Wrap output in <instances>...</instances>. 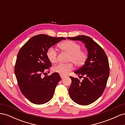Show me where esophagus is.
<instances>
[{
  "instance_id": "1",
  "label": "esophagus",
  "mask_w": 125,
  "mask_h": 125,
  "mask_svg": "<svg viewBox=\"0 0 125 125\" xmlns=\"http://www.w3.org/2000/svg\"><path fill=\"white\" fill-rule=\"evenodd\" d=\"M60 77H61L62 79H63L65 78V75H60Z\"/></svg>"
}]
</instances>
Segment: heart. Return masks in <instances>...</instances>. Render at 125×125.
Instances as JSON below:
<instances>
[{"mask_svg":"<svg viewBox=\"0 0 125 125\" xmlns=\"http://www.w3.org/2000/svg\"><path fill=\"white\" fill-rule=\"evenodd\" d=\"M59 47L60 50L69 55L68 62L73 63L77 67H81L84 65L88 59V54L86 52L81 50V45L74 42L71 41L64 42L59 44ZM46 55L51 62L55 63L57 61V53L54 48H48L46 52ZM73 69V66L71 63H59L52 68V71L54 73L63 75H66Z\"/></svg>","mask_w":125,"mask_h":125,"instance_id":"b5f03b06","label":"heart"}]
</instances>
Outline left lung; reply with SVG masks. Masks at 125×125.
Here are the masks:
<instances>
[{"label":"left lung","mask_w":125,"mask_h":125,"mask_svg":"<svg viewBox=\"0 0 125 125\" xmlns=\"http://www.w3.org/2000/svg\"><path fill=\"white\" fill-rule=\"evenodd\" d=\"M68 39L82 41L88 52L84 65L74 72L80 77H84L83 80L80 82L78 78L70 77L69 95L79 105H89L102 95L106 86L109 75L107 57L103 49L89 36L79 35Z\"/></svg>","instance_id":"obj_1"}]
</instances>
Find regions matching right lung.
I'll return each instance as SVG.
<instances>
[{
    "label": "right lung",
    "mask_w": 125,
    "mask_h": 125,
    "mask_svg": "<svg viewBox=\"0 0 125 125\" xmlns=\"http://www.w3.org/2000/svg\"><path fill=\"white\" fill-rule=\"evenodd\" d=\"M62 40L66 39L37 35L29 40L18 52L14 73L21 93L32 103L43 104L53 97L61 78L56 73L44 78L42 74L52 66L46 55L48 49Z\"/></svg>",
    "instance_id": "right-lung-1"
}]
</instances>
